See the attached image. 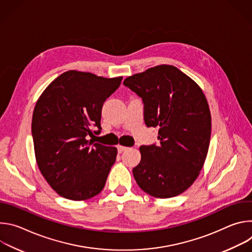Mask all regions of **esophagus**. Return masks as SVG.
<instances>
[{
    "instance_id": "esophagus-1",
    "label": "esophagus",
    "mask_w": 252,
    "mask_h": 252,
    "mask_svg": "<svg viewBox=\"0 0 252 252\" xmlns=\"http://www.w3.org/2000/svg\"><path fill=\"white\" fill-rule=\"evenodd\" d=\"M128 148H126V147H123V146H119L118 147V152H119V154H122V153H124V152H126V150H127Z\"/></svg>"
}]
</instances>
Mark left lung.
<instances>
[{
  "label": "left lung",
  "mask_w": 252,
  "mask_h": 252,
  "mask_svg": "<svg viewBox=\"0 0 252 252\" xmlns=\"http://www.w3.org/2000/svg\"><path fill=\"white\" fill-rule=\"evenodd\" d=\"M143 102L148 127L158 126L159 143L139 148L132 169L138 187L158 198L187 190L201 170L210 142L211 117L204 94L177 67L160 64L125 80Z\"/></svg>",
  "instance_id": "left-lung-1"
}]
</instances>
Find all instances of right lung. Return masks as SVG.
<instances>
[{"mask_svg":"<svg viewBox=\"0 0 252 252\" xmlns=\"http://www.w3.org/2000/svg\"><path fill=\"white\" fill-rule=\"evenodd\" d=\"M122 80L68 70L54 80L35 103L32 120L35 159L61 196L85 200L102 190L118 151L93 137L101 129L103 102Z\"/></svg>","mask_w":252,"mask_h":252,"instance_id":"right-lung-1","label":"right lung"}]
</instances>
